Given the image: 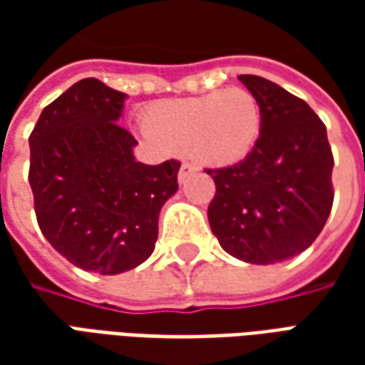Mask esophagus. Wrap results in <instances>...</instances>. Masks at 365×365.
Returning a JSON list of instances; mask_svg holds the SVG:
<instances>
[{
	"label": "esophagus",
	"instance_id": "obj_1",
	"mask_svg": "<svg viewBox=\"0 0 365 365\" xmlns=\"http://www.w3.org/2000/svg\"><path fill=\"white\" fill-rule=\"evenodd\" d=\"M193 172H195V166H193V164H190V162H183L182 168H180V174H178V180H180V183L185 182V178H190Z\"/></svg>",
	"mask_w": 365,
	"mask_h": 365
}]
</instances>
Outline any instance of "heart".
<instances>
[{
  "instance_id": "heart-1",
  "label": "heart",
  "mask_w": 365,
  "mask_h": 365,
  "mask_svg": "<svg viewBox=\"0 0 365 365\" xmlns=\"http://www.w3.org/2000/svg\"><path fill=\"white\" fill-rule=\"evenodd\" d=\"M260 130V103L245 88L162 101L150 109L144 128L168 150H187L201 164L217 168L242 162Z\"/></svg>"
}]
</instances>
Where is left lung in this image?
<instances>
[{"mask_svg":"<svg viewBox=\"0 0 365 365\" xmlns=\"http://www.w3.org/2000/svg\"><path fill=\"white\" fill-rule=\"evenodd\" d=\"M262 109L258 143L235 166L207 170V217L225 252L248 264L289 260L321 235L332 209V150L309 105L260 76H238Z\"/></svg>","mask_w":365,"mask_h":365,"instance_id":"8db88e82","label":"left lung"}]
</instances>
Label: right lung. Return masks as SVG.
Listing matches in <instances>:
<instances>
[{
    "label": "right lung",
    "instance_id": "right-lung-1",
    "mask_svg": "<svg viewBox=\"0 0 365 365\" xmlns=\"http://www.w3.org/2000/svg\"><path fill=\"white\" fill-rule=\"evenodd\" d=\"M127 93L96 78L44 107L29 138V183L52 248L86 272L117 275L150 258L162 205L178 191L180 162L146 166L119 127Z\"/></svg>",
    "mask_w": 365,
    "mask_h": 365
}]
</instances>
